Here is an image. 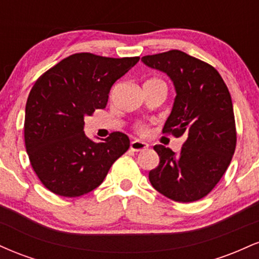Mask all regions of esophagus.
<instances>
[{
	"mask_svg": "<svg viewBox=\"0 0 259 259\" xmlns=\"http://www.w3.org/2000/svg\"><path fill=\"white\" fill-rule=\"evenodd\" d=\"M130 148L133 151H135V152H139V151H145L146 148H148V144L147 142L140 141V140H135V141H133L130 144Z\"/></svg>",
	"mask_w": 259,
	"mask_h": 259,
	"instance_id": "1",
	"label": "esophagus"
}]
</instances>
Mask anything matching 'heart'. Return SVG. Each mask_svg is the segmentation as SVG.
<instances>
[{
    "label": "heart",
    "mask_w": 259,
    "mask_h": 259,
    "mask_svg": "<svg viewBox=\"0 0 259 259\" xmlns=\"http://www.w3.org/2000/svg\"><path fill=\"white\" fill-rule=\"evenodd\" d=\"M152 80H158V79H152ZM135 130L139 134H141V135H146V134L148 133V126L144 123H138L135 125Z\"/></svg>",
    "instance_id": "1"
}]
</instances>
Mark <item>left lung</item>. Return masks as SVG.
Masks as SVG:
<instances>
[{
  "label": "left lung",
  "instance_id": "left-lung-1",
  "mask_svg": "<svg viewBox=\"0 0 259 259\" xmlns=\"http://www.w3.org/2000/svg\"><path fill=\"white\" fill-rule=\"evenodd\" d=\"M141 61L167 73L175 86L177 96L163 133L186 136L179 153L163 145L153 147L159 164L148 179L173 201L201 200L222 179L236 147L230 92L214 67L179 50L144 56Z\"/></svg>",
  "mask_w": 259,
  "mask_h": 259
}]
</instances>
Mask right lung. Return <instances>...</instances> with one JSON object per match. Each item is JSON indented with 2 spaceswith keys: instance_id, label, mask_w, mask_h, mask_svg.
<instances>
[{
  "instance_id": "add662e5",
  "label": "right lung",
  "mask_w": 259,
  "mask_h": 259,
  "mask_svg": "<svg viewBox=\"0 0 259 259\" xmlns=\"http://www.w3.org/2000/svg\"><path fill=\"white\" fill-rule=\"evenodd\" d=\"M139 59L75 53L35 81L25 106V148L37 178L53 194H89L127 151L130 140L120 132L101 142L86 138L84 117L106 108L112 85Z\"/></svg>"
}]
</instances>
